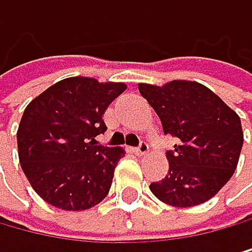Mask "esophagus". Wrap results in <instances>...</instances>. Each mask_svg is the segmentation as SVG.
<instances>
[{
	"instance_id": "esophagus-1",
	"label": "esophagus",
	"mask_w": 252,
	"mask_h": 252,
	"mask_svg": "<svg viewBox=\"0 0 252 252\" xmlns=\"http://www.w3.org/2000/svg\"><path fill=\"white\" fill-rule=\"evenodd\" d=\"M134 151H135V153L139 155V156H145V155L148 153V143H145V142H140V145L137 147Z\"/></svg>"
}]
</instances>
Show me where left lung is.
<instances>
[{
    "label": "left lung",
    "mask_w": 252,
    "mask_h": 252,
    "mask_svg": "<svg viewBox=\"0 0 252 252\" xmlns=\"http://www.w3.org/2000/svg\"><path fill=\"white\" fill-rule=\"evenodd\" d=\"M139 91L161 118L164 134L178 139V145L165 153L169 173L150 185L151 192L172 207L210 200L237 169L243 145L240 117L197 82L139 83Z\"/></svg>",
    "instance_id": "1"
}]
</instances>
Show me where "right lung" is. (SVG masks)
<instances>
[{
	"mask_svg": "<svg viewBox=\"0 0 252 252\" xmlns=\"http://www.w3.org/2000/svg\"><path fill=\"white\" fill-rule=\"evenodd\" d=\"M126 90L91 77L60 80L27 105L17 131L18 159L32 189L50 205L82 212L109 194L123 148L97 145L102 115Z\"/></svg>",
	"mask_w": 252,
	"mask_h": 252,
	"instance_id": "obj_1",
	"label": "right lung"
}]
</instances>
